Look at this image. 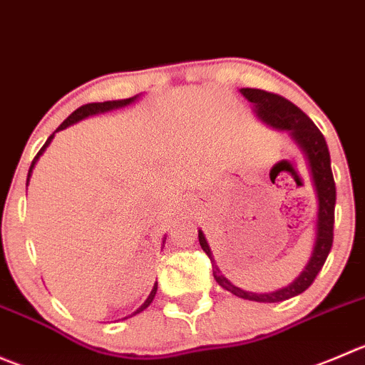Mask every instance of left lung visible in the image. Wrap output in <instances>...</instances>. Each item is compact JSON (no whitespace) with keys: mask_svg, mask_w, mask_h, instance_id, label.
Segmentation results:
<instances>
[{"mask_svg":"<svg viewBox=\"0 0 365 365\" xmlns=\"http://www.w3.org/2000/svg\"><path fill=\"white\" fill-rule=\"evenodd\" d=\"M240 94L253 105V112L264 125L271 126L280 132H287L292 143L299 148L303 158H305L307 169H309L310 182H312L314 192L317 200V217H316V237H314L312 253L305 269L298 277L285 287L277 289L271 292H251L233 285L228 278L219 271L214 260L210 246H208L205 233L197 230L200 246L208 255L212 262L214 278L225 291L239 296L242 299L258 303H278L289 298L302 294L312 285L316 277L319 274L321 267L327 262L328 253L334 242V217H335V182L331 175L330 151H328L327 140L319 132L312 119L299 110L294 103L278 94L260 91V88H240Z\"/></svg>","mask_w":365,"mask_h":365,"instance_id":"obj_1","label":"left lung"}]
</instances>
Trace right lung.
Returning a JSON list of instances; mask_svg holds the SVG:
<instances>
[{
    "label": "right lung",
    "mask_w": 365,
    "mask_h": 365,
    "mask_svg": "<svg viewBox=\"0 0 365 365\" xmlns=\"http://www.w3.org/2000/svg\"><path fill=\"white\" fill-rule=\"evenodd\" d=\"M137 100H139V94H137V96H133V98H128V100H114V101H103V103H88V105H83V107H80V108H78V110H74L73 114H71L69 118H67L66 121H63L62 125H60L58 128H56L55 132H53L51 135H49V139L46 140V144H44V146L41 148V151H38V153H37V157L34 158V162H31V165H30V171H28L26 185H28V182H30V178H31V173H34V168H35V164H37V162H38V158H41V155L44 153V151H46V148H48L49 144H51L53 137H55V133H56V132H60V130H66L67 126L74 125V123L81 121V119H87V118H91V115H96V114H105V112L118 110V108L128 107V105H132L133 101H137ZM164 242H165V237H164ZM157 289H158V284H157V282H155V285H153V289H151V292H150V296H148V299H146V302L143 303V305L139 307V309L135 310V312L132 314V316H135V314L143 312L144 309H148V307L151 305V302H153L155 294H157ZM132 316H128V317H132ZM125 319H126V317H125Z\"/></svg>",
    "instance_id": "1"
}]
</instances>
